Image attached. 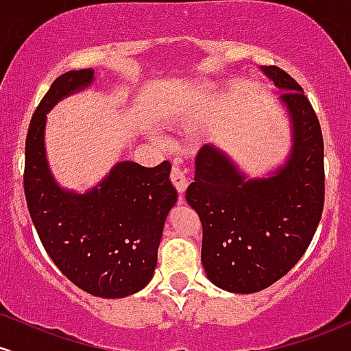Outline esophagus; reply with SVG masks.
<instances>
[{
  "instance_id": "1",
  "label": "esophagus",
  "mask_w": 351,
  "mask_h": 351,
  "mask_svg": "<svg viewBox=\"0 0 351 351\" xmlns=\"http://www.w3.org/2000/svg\"><path fill=\"white\" fill-rule=\"evenodd\" d=\"M169 178H171V183L175 184L176 190H178L180 193H184V190H186V186H188V178H186V175H184L183 169L178 167H173Z\"/></svg>"
}]
</instances>
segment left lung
I'll return each mask as SVG.
<instances>
[{"label": "left lung", "mask_w": 351, "mask_h": 351, "mask_svg": "<svg viewBox=\"0 0 351 351\" xmlns=\"http://www.w3.org/2000/svg\"><path fill=\"white\" fill-rule=\"evenodd\" d=\"M261 71L283 90L293 146L283 168L248 180L228 155L205 145L196 155L186 202L203 226L202 263L210 282L256 293L278 282L306 252L325 203L319 121L303 88L278 66Z\"/></svg>", "instance_id": "obj_1"}]
</instances>
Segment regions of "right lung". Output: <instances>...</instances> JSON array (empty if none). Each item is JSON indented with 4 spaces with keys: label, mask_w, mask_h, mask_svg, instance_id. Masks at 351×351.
<instances>
[{
    "label": "right lung",
    "mask_w": 351,
    "mask_h": 351,
    "mask_svg": "<svg viewBox=\"0 0 351 351\" xmlns=\"http://www.w3.org/2000/svg\"><path fill=\"white\" fill-rule=\"evenodd\" d=\"M91 68L58 76L34 111L26 134L25 195L46 253L86 293L123 298L152 280L165 219L175 206L171 165L145 168L119 161L84 195L63 190L46 161V113L93 83Z\"/></svg>",
    "instance_id": "add662e5"
}]
</instances>
